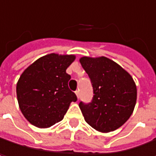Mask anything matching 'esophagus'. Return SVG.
<instances>
[{"mask_svg":"<svg viewBox=\"0 0 156 156\" xmlns=\"http://www.w3.org/2000/svg\"><path fill=\"white\" fill-rule=\"evenodd\" d=\"M75 93H76V95H77V97H78V98H79V90H76Z\"/></svg>","mask_w":156,"mask_h":156,"instance_id":"34e87169","label":"esophagus"}]
</instances>
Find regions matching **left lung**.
<instances>
[{
  "label": "left lung",
  "instance_id": "left-lung-1",
  "mask_svg": "<svg viewBox=\"0 0 156 156\" xmlns=\"http://www.w3.org/2000/svg\"><path fill=\"white\" fill-rule=\"evenodd\" d=\"M93 87L91 102H79L86 122L99 132L108 133L123 126L133 113L136 87L132 77L108 58H80Z\"/></svg>",
  "mask_w": 156,
  "mask_h": 156
}]
</instances>
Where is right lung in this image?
<instances>
[{"label": "right lung", "instance_id": "add662e5", "mask_svg": "<svg viewBox=\"0 0 156 156\" xmlns=\"http://www.w3.org/2000/svg\"><path fill=\"white\" fill-rule=\"evenodd\" d=\"M75 56L46 55L27 68L17 83L16 92L21 113L33 126L49 127L61 121L71 102L78 98L69 88L66 72Z\"/></svg>", "mask_w": 156, "mask_h": 156}]
</instances>
